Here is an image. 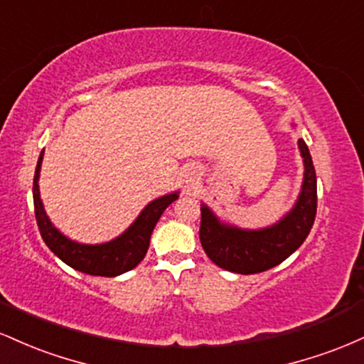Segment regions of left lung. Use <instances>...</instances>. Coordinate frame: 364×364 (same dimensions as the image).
<instances>
[{
  "label": "left lung",
  "instance_id": "left-lung-1",
  "mask_svg": "<svg viewBox=\"0 0 364 364\" xmlns=\"http://www.w3.org/2000/svg\"><path fill=\"white\" fill-rule=\"evenodd\" d=\"M304 162L301 193L294 207L270 228L240 229L220 223L202 203L200 243L207 257L220 269L236 274H258L272 269L292 255L310 235L316 215V174L303 139L298 140Z\"/></svg>",
  "mask_w": 364,
  "mask_h": 364
}]
</instances>
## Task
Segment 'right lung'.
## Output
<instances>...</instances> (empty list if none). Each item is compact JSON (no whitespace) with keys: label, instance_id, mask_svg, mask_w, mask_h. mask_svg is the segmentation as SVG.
Here are the masks:
<instances>
[{"label":"right lung","instance_id":"right-lung-1","mask_svg":"<svg viewBox=\"0 0 364 364\" xmlns=\"http://www.w3.org/2000/svg\"><path fill=\"white\" fill-rule=\"evenodd\" d=\"M44 150L41 152L34 174V208L36 220L39 225L41 236L48 248L56 255L60 260L78 272L89 275H101V277H116V275L135 269L144 260L150 245V235L161 219L162 212L178 198V191L164 195L161 198L152 200L140 215L136 217L123 235L102 245H82L68 240L54 228L48 214H46L43 200L39 193V173L43 164Z\"/></svg>","mask_w":364,"mask_h":364}]
</instances>
